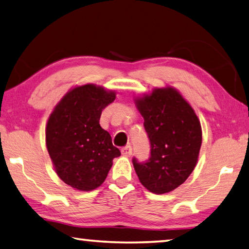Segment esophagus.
Here are the masks:
<instances>
[{
    "instance_id": "34e87169",
    "label": "esophagus",
    "mask_w": 249,
    "mask_h": 249,
    "mask_svg": "<svg viewBox=\"0 0 249 249\" xmlns=\"http://www.w3.org/2000/svg\"><path fill=\"white\" fill-rule=\"evenodd\" d=\"M121 153L125 157H130V155H132V147L130 146H125L123 148L121 149Z\"/></svg>"
}]
</instances>
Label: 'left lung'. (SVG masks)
Here are the masks:
<instances>
[{"instance_id":"1","label":"left lung","mask_w":249,"mask_h":249,"mask_svg":"<svg viewBox=\"0 0 249 249\" xmlns=\"http://www.w3.org/2000/svg\"><path fill=\"white\" fill-rule=\"evenodd\" d=\"M134 101L144 117L151 147L147 162L133 159L136 175L147 190L156 195L174 191L192 174L199 159V117L182 94L170 86L155 88Z\"/></svg>"}]
</instances>
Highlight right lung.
<instances>
[{
	"label": "right lung",
	"instance_id": "right-lung-1",
	"mask_svg": "<svg viewBox=\"0 0 249 249\" xmlns=\"http://www.w3.org/2000/svg\"><path fill=\"white\" fill-rule=\"evenodd\" d=\"M116 92L93 83L64 95L46 124V146L57 176L79 191H92L107 179L113 159L121 156L108 132L100 126L103 109Z\"/></svg>",
	"mask_w": 249,
	"mask_h": 249
}]
</instances>
